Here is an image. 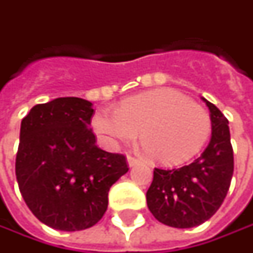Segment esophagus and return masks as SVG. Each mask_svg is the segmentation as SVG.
Wrapping results in <instances>:
<instances>
[{
    "label": "esophagus",
    "instance_id": "34e87169",
    "mask_svg": "<svg viewBox=\"0 0 253 253\" xmlns=\"http://www.w3.org/2000/svg\"><path fill=\"white\" fill-rule=\"evenodd\" d=\"M127 162H128V167H135V165H138V164H140V160H138V158H134V157H131V155H128V157H127Z\"/></svg>",
    "mask_w": 253,
    "mask_h": 253
}]
</instances>
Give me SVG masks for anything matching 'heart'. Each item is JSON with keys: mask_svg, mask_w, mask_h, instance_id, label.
I'll list each match as a JSON object with an SVG mask.
<instances>
[{"mask_svg": "<svg viewBox=\"0 0 253 253\" xmlns=\"http://www.w3.org/2000/svg\"><path fill=\"white\" fill-rule=\"evenodd\" d=\"M91 127L109 147L131 141L140 131V141L150 160L178 165L203 148L211 131V119L203 106L186 95L160 88L128 96L120 102L118 110H96Z\"/></svg>", "mask_w": 253, "mask_h": 253, "instance_id": "heart-1", "label": "heart"}]
</instances>
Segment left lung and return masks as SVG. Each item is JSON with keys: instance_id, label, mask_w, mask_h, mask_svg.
<instances>
[{"instance_id": "obj_1", "label": "left lung", "mask_w": 253, "mask_h": 253, "mask_svg": "<svg viewBox=\"0 0 253 253\" xmlns=\"http://www.w3.org/2000/svg\"><path fill=\"white\" fill-rule=\"evenodd\" d=\"M211 119V140L203 154L182 168H155L147 190V206L162 224L192 228L211 218L230 189L234 151L228 120L206 100Z\"/></svg>"}]
</instances>
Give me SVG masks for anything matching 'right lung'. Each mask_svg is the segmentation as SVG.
I'll list each match as a JSON object with an SVG mask.
<instances>
[{
    "label": "right lung",
    "mask_w": 253,
    "mask_h": 253,
    "mask_svg": "<svg viewBox=\"0 0 253 253\" xmlns=\"http://www.w3.org/2000/svg\"><path fill=\"white\" fill-rule=\"evenodd\" d=\"M93 113L89 100L67 96L36 105L22 119L16 180L35 217L54 230L95 225L110 186L128 170L123 154L96 145Z\"/></svg>",
    "instance_id": "1"
}]
</instances>
